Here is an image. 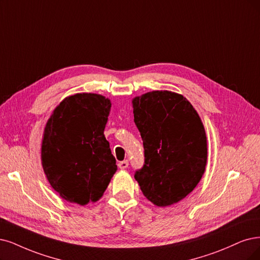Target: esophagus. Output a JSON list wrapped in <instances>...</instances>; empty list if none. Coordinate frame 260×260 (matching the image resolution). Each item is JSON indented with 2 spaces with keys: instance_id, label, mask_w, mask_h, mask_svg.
Wrapping results in <instances>:
<instances>
[{
  "instance_id": "1",
  "label": "esophagus",
  "mask_w": 260,
  "mask_h": 260,
  "mask_svg": "<svg viewBox=\"0 0 260 260\" xmlns=\"http://www.w3.org/2000/svg\"><path fill=\"white\" fill-rule=\"evenodd\" d=\"M118 166H119V168H120V169H125V168H127V167H128V161H127V160H122V161H119Z\"/></svg>"
}]
</instances>
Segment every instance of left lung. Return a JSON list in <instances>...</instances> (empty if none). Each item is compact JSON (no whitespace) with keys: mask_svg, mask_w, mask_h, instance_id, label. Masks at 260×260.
Here are the masks:
<instances>
[{"mask_svg":"<svg viewBox=\"0 0 260 260\" xmlns=\"http://www.w3.org/2000/svg\"><path fill=\"white\" fill-rule=\"evenodd\" d=\"M132 104L145 149V165L135 179L153 205H175L205 174L208 146L203 121L183 95L171 91L148 92Z\"/></svg>","mask_w":260,"mask_h":260,"instance_id":"left-lung-1","label":"left lung"}]
</instances>
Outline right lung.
Returning a JSON list of instances; mask_svg holds the SVG:
<instances>
[{
    "label": "right lung",
    "mask_w": 260,
    "mask_h": 260,
    "mask_svg": "<svg viewBox=\"0 0 260 260\" xmlns=\"http://www.w3.org/2000/svg\"><path fill=\"white\" fill-rule=\"evenodd\" d=\"M111 102L95 93L67 96L44 129L41 158L47 180L63 199L85 206L104 195L117 171L104 131Z\"/></svg>",
    "instance_id": "obj_1"
}]
</instances>
